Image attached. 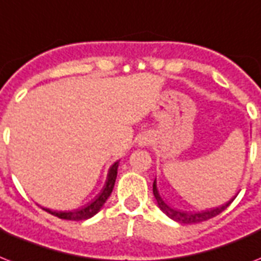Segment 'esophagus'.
Here are the masks:
<instances>
[{
  "label": "esophagus",
  "instance_id": "obj_1",
  "mask_svg": "<svg viewBox=\"0 0 261 261\" xmlns=\"http://www.w3.org/2000/svg\"><path fill=\"white\" fill-rule=\"evenodd\" d=\"M150 143H151V141H150V138L146 137V135L139 138V141H138V146H141V147H145V146L150 145Z\"/></svg>",
  "mask_w": 261,
  "mask_h": 261
}]
</instances>
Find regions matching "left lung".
<instances>
[{
  "label": "left lung",
  "mask_w": 261,
  "mask_h": 261,
  "mask_svg": "<svg viewBox=\"0 0 261 261\" xmlns=\"http://www.w3.org/2000/svg\"><path fill=\"white\" fill-rule=\"evenodd\" d=\"M152 193H154V197L156 200V205L160 207L161 211L164 212L167 217H170L171 220L179 222V224H197V222L206 221L209 219H213L215 216L220 215L221 212H224L226 207L232 204V201L236 198V196L232 197L229 201H226L225 204L220 205V206L216 207H209V209H205V211L201 212H184L178 211V209H174L171 207L170 205L166 204L164 201V198L161 197L160 192H158V186H156V178L154 179V184H152Z\"/></svg>",
  "instance_id": "obj_1"
}]
</instances>
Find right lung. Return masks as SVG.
<instances>
[{
    "mask_svg": "<svg viewBox=\"0 0 261 261\" xmlns=\"http://www.w3.org/2000/svg\"><path fill=\"white\" fill-rule=\"evenodd\" d=\"M118 166H119V161H116L114 164L110 166L109 173H107V178H106L105 186L100 192L97 193L96 196L90 201L87 202L86 205L77 207V209H73V211H52L49 207H44L41 206L42 209L50 215L56 216L59 219L63 220H71V221H80V220H87L91 219L92 216H95L97 212L100 211L101 207L105 206L106 201L109 200V197L111 196L112 189H114V185H115V179L116 174H118Z\"/></svg>",
    "mask_w": 261,
    "mask_h": 261,
    "instance_id": "1",
    "label": "right lung"
}]
</instances>
